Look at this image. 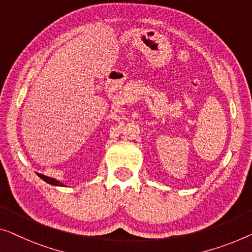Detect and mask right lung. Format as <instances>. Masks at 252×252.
<instances>
[{"label":"right lung","mask_w":252,"mask_h":252,"mask_svg":"<svg viewBox=\"0 0 252 252\" xmlns=\"http://www.w3.org/2000/svg\"><path fill=\"white\" fill-rule=\"evenodd\" d=\"M37 175H38L40 179H43L45 182L50 183V185H52V186H60V187H63V183L56 181V180H54L53 178H48V176H45V175L39 174V173H37Z\"/></svg>","instance_id":"1"}]
</instances>
